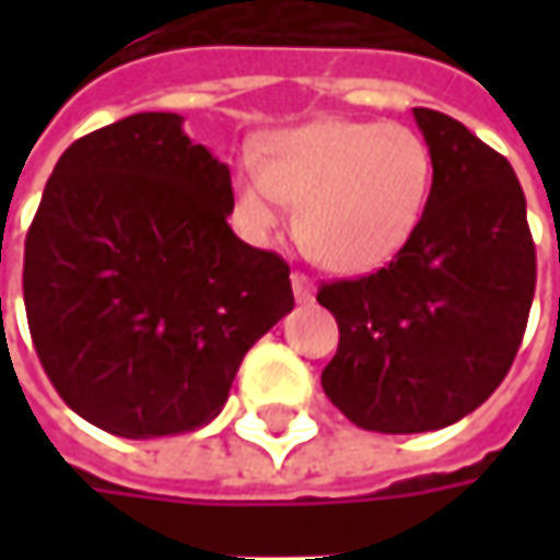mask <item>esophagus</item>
I'll list each match as a JSON object with an SVG mask.
<instances>
[{"label":"esophagus","instance_id":"34e87169","mask_svg":"<svg viewBox=\"0 0 560 560\" xmlns=\"http://www.w3.org/2000/svg\"><path fill=\"white\" fill-rule=\"evenodd\" d=\"M291 284H293V296H296V303H312V300H315V284L308 281V276H303V272H293Z\"/></svg>","mask_w":560,"mask_h":560}]
</instances>
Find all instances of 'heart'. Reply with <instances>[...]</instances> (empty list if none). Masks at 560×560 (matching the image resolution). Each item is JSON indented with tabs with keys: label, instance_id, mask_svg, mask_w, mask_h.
Masks as SVG:
<instances>
[{
	"label": "heart",
	"instance_id": "obj_1",
	"mask_svg": "<svg viewBox=\"0 0 560 560\" xmlns=\"http://www.w3.org/2000/svg\"><path fill=\"white\" fill-rule=\"evenodd\" d=\"M434 155L420 131L375 119H317L269 140L236 173V215L269 243L300 207V236L324 267L360 276L387 267L420 231Z\"/></svg>",
	"mask_w": 560,
	"mask_h": 560
}]
</instances>
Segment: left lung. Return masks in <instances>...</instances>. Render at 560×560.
<instances>
[{
  "label": "left lung",
  "mask_w": 560,
  "mask_h": 560,
  "mask_svg": "<svg viewBox=\"0 0 560 560\" xmlns=\"http://www.w3.org/2000/svg\"><path fill=\"white\" fill-rule=\"evenodd\" d=\"M413 119L434 155L420 231L384 269L317 291L339 320L320 384L365 432H434L477 411L513 365L537 281L510 161L453 116Z\"/></svg>",
  "instance_id": "1"
}]
</instances>
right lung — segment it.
<instances>
[{"mask_svg": "<svg viewBox=\"0 0 560 560\" xmlns=\"http://www.w3.org/2000/svg\"><path fill=\"white\" fill-rule=\"evenodd\" d=\"M231 167L179 114L74 140L26 233L23 300L56 393L119 438L195 432L293 308L291 267L228 224Z\"/></svg>", "mask_w": 560, "mask_h": 560, "instance_id": "obj_1", "label": "right lung"}]
</instances>
